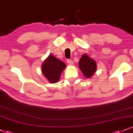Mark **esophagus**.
Returning a JSON list of instances; mask_svg holds the SVG:
<instances>
[{
    "label": "esophagus",
    "mask_w": 133,
    "mask_h": 133,
    "mask_svg": "<svg viewBox=\"0 0 133 133\" xmlns=\"http://www.w3.org/2000/svg\"><path fill=\"white\" fill-rule=\"evenodd\" d=\"M67 63L69 65H72L74 64V62L73 61H72L71 59H67Z\"/></svg>",
    "instance_id": "34e87169"
}]
</instances>
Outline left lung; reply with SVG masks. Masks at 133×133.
Here are the masks:
<instances>
[{
    "mask_svg": "<svg viewBox=\"0 0 133 133\" xmlns=\"http://www.w3.org/2000/svg\"><path fill=\"white\" fill-rule=\"evenodd\" d=\"M79 66L84 76L87 78L91 77L97 69L96 62L88 56L86 54H84L81 57Z\"/></svg>",
    "mask_w": 133,
    "mask_h": 133,
    "instance_id": "8db88e82",
    "label": "left lung"
}]
</instances>
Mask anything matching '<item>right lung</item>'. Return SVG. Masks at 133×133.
Wrapping results in <instances>:
<instances>
[{
  "label": "right lung",
  "mask_w": 133,
  "mask_h": 133,
  "mask_svg": "<svg viewBox=\"0 0 133 133\" xmlns=\"http://www.w3.org/2000/svg\"><path fill=\"white\" fill-rule=\"evenodd\" d=\"M65 67L66 65L63 62L50 54L44 62H43L41 71L49 82L56 83Z\"/></svg>",
  "instance_id": "1"
}]
</instances>
